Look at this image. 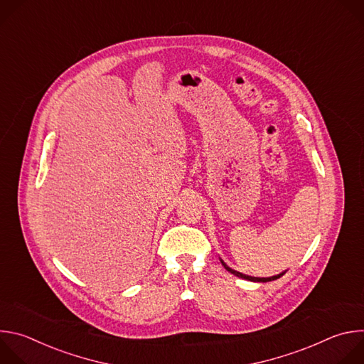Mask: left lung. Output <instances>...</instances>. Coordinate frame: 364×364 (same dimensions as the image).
I'll list each match as a JSON object with an SVG mask.
<instances>
[{"label": "left lung", "mask_w": 364, "mask_h": 364, "mask_svg": "<svg viewBox=\"0 0 364 364\" xmlns=\"http://www.w3.org/2000/svg\"><path fill=\"white\" fill-rule=\"evenodd\" d=\"M220 262H222V265L225 267V269L226 271H229L230 274H233V275H236V277H239V278H242V279H247V281H252V282H269V281H275V279H278V278H281L285 272H282V274H278V275H275V277H269V278H256V277H249V275H245V274H240V272H237V271H235V269H232V268H229L222 259H220Z\"/></svg>", "instance_id": "8db88e82"}]
</instances>
